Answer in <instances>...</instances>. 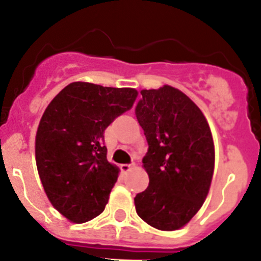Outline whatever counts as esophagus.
<instances>
[{"mask_svg": "<svg viewBox=\"0 0 261 261\" xmlns=\"http://www.w3.org/2000/svg\"><path fill=\"white\" fill-rule=\"evenodd\" d=\"M121 170H122V173H127L130 172V169L133 168V164H121Z\"/></svg>", "mask_w": 261, "mask_h": 261, "instance_id": "1", "label": "esophagus"}]
</instances>
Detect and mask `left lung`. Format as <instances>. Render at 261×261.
I'll use <instances>...</instances> for the list:
<instances>
[{
	"label": "left lung",
	"mask_w": 261,
	"mask_h": 261,
	"mask_svg": "<svg viewBox=\"0 0 261 261\" xmlns=\"http://www.w3.org/2000/svg\"><path fill=\"white\" fill-rule=\"evenodd\" d=\"M140 93L135 114L149 144L143 159L149 186L134 199L136 212L158 230H179L199 211L211 187V128L199 107L178 88L165 84Z\"/></svg>",
	"instance_id": "1"
}]
</instances>
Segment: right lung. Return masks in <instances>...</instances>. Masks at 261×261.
Instances as JSON below:
<instances>
[{
	"label": "right lung",
	"instance_id": "obj_1",
	"mask_svg": "<svg viewBox=\"0 0 261 261\" xmlns=\"http://www.w3.org/2000/svg\"><path fill=\"white\" fill-rule=\"evenodd\" d=\"M135 88L73 82L44 111L35 138V159L46 197L73 223L103 212L120 169L107 160L103 133L133 109Z\"/></svg>",
	"mask_w": 261,
	"mask_h": 261
}]
</instances>
